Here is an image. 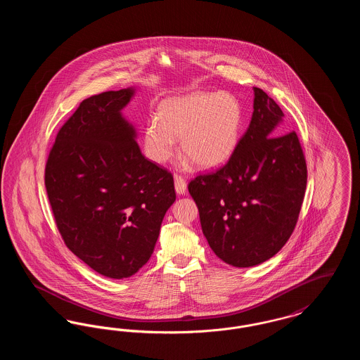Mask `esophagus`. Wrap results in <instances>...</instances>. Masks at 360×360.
Returning a JSON list of instances; mask_svg holds the SVG:
<instances>
[{"label":"esophagus","mask_w":360,"mask_h":360,"mask_svg":"<svg viewBox=\"0 0 360 360\" xmlns=\"http://www.w3.org/2000/svg\"><path fill=\"white\" fill-rule=\"evenodd\" d=\"M174 184H175V191H176V194H185V193H186L188 184H186V181H185L182 176L175 175Z\"/></svg>","instance_id":"obj_1"}]
</instances>
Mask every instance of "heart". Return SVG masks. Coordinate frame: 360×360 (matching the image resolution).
Returning a JSON list of instances; mask_svg holds the SVG:
<instances>
[{
    "label": "heart",
    "mask_w": 360,
    "mask_h": 360,
    "mask_svg": "<svg viewBox=\"0 0 360 360\" xmlns=\"http://www.w3.org/2000/svg\"><path fill=\"white\" fill-rule=\"evenodd\" d=\"M243 110L229 93H191L165 100L159 116L146 125L144 146L155 163L163 165L181 147L198 167L214 169L224 165L239 143Z\"/></svg>",
    "instance_id": "1"
}]
</instances>
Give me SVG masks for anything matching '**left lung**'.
Instances as JSON below:
<instances>
[{
  "mask_svg": "<svg viewBox=\"0 0 360 360\" xmlns=\"http://www.w3.org/2000/svg\"><path fill=\"white\" fill-rule=\"evenodd\" d=\"M254 94L252 119L235 153L188 186L210 248L235 267L260 264L286 244L308 179L297 134H283V112L262 89Z\"/></svg>",
  "mask_w": 360,
  "mask_h": 360,
  "instance_id": "obj_1",
  "label": "left lung"
}]
</instances>
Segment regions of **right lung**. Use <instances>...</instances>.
Returning <instances> with one entry per match:
<instances>
[{
    "label": "right lung",
    "instance_id": "right-lung-1",
    "mask_svg": "<svg viewBox=\"0 0 360 360\" xmlns=\"http://www.w3.org/2000/svg\"><path fill=\"white\" fill-rule=\"evenodd\" d=\"M135 90L91 96L59 129L44 184L70 251L98 274L137 273L153 255L160 224L175 201L172 172L141 154L121 116Z\"/></svg>",
    "mask_w": 360,
    "mask_h": 360
}]
</instances>
